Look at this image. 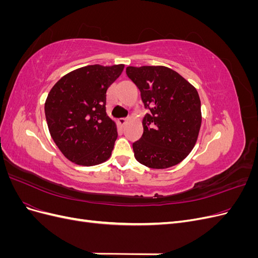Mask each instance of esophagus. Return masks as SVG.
<instances>
[{
    "instance_id": "esophagus-1",
    "label": "esophagus",
    "mask_w": 258,
    "mask_h": 258,
    "mask_svg": "<svg viewBox=\"0 0 258 258\" xmlns=\"http://www.w3.org/2000/svg\"><path fill=\"white\" fill-rule=\"evenodd\" d=\"M127 120H128L127 118H119V119H118V123L122 127V126H124V124H126Z\"/></svg>"
}]
</instances>
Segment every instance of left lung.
<instances>
[{
  "mask_svg": "<svg viewBox=\"0 0 258 258\" xmlns=\"http://www.w3.org/2000/svg\"><path fill=\"white\" fill-rule=\"evenodd\" d=\"M126 74L141 92L146 110L143 135L134 144L136 159L152 169H166L187 157L201 126L196 88L167 67H127Z\"/></svg>",
  "mask_w": 258,
  "mask_h": 258,
  "instance_id": "8db88e82",
  "label": "left lung"
}]
</instances>
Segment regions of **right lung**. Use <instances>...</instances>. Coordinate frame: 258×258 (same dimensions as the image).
Listing matches in <instances>:
<instances>
[{"instance_id":"1","label":"right lung","mask_w":258,"mask_h":258,"mask_svg":"<svg viewBox=\"0 0 258 258\" xmlns=\"http://www.w3.org/2000/svg\"><path fill=\"white\" fill-rule=\"evenodd\" d=\"M123 67H83L61 77L48 93L45 116L50 136L76 165L96 166L110 158L117 129L106 115V91Z\"/></svg>"}]
</instances>
